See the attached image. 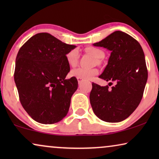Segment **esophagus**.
Listing matches in <instances>:
<instances>
[{
	"label": "esophagus",
	"mask_w": 159,
	"mask_h": 159,
	"mask_svg": "<svg viewBox=\"0 0 159 159\" xmlns=\"http://www.w3.org/2000/svg\"><path fill=\"white\" fill-rule=\"evenodd\" d=\"M77 79L78 83H79V84H80V83H81V82H82V81H83V80L81 79V78H77Z\"/></svg>",
	"instance_id": "34e87169"
}]
</instances>
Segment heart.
Listing matches in <instances>:
<instances>
[{
    "instance_id": "heart-1",
    "label": "heart",
    "mask_w": 159,
    "mask_h": 159,
    "mask_svg": "<svg viewBox=\"0 0 159 159\" xmlns=\"http://www.w3.org/2000/svg\"><path fill=\"white\" fill-rule=\"evenodd\" d=\"M87 53L94 56L98 61H101L105 56V53L101 49L98 48L89 46L85 48ZM80 58V53L77 49H71L66 54V62L70 66H75L77 64ZM98 73L96 69H84L82 67L74 69L71 71V75L77 78H81L82 80H90Z\"/></svg>"
}]
</instances>
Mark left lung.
Listing matches in <instances>:
<instances>
[{
	"mask_svg": "<svg viewBox=\"0 0 159 159\" xmlns=\"http://www.w3.org/2000/svg\"><path fill=\"white\" fill-rule=\"evenodd\" d=\"M93 45L111 51L99 77L116 83L110 89L93 82L91 106L101 120L119 122L129 117L142 100L148 80L144 52L135 39L121 31L114 32Z\"/></svg>",
	"mask_w": 159,
	"mask_h": 159,
	"instance_id": "obj_1",
	"label": "left lung"
}]
</instances>
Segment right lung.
<instances>
[{
	"label": "right lung",
	"mask_w": 159,
	"mask_h": 159,
	"mask_svg": "<svg viewBox=\"0 0 159 159\" xmlns=\"http://www.w3.org/2000/svg\"><path fill=\"white\" fill-rule=\"evenodd\" d=\"M75 48L42 32L19 49L14 81L21 106L34 121L51 125L66 116L78 82L74 77L65 79L70 71L66 54Z\"/></svg>",
	"instance_id": "add662e5"
}]
</instances>
